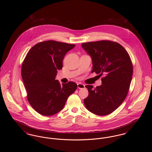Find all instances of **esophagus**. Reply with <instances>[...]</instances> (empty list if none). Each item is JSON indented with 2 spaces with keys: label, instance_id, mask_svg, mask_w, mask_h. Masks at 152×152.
Segmentation results:
<instances>
[{
  "label": "esophagus",
  "instance_id": "esophagus-1",
  "mask_svg": "<svg viewBox=\"0 0 152 152\" xmlns=\"http://www.w3.org/2000/svg\"><path fill=\"white\" fill-rule=\"evenodd\" d=\"M77 88L79 89H83V88H85V85L81 83H79V84H77Z\"/></svg>",
  "mask_w": 152,
  "mask_h": 152
}]
</instances>
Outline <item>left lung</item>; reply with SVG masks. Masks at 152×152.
I'll list each match as a JSON object with an SVG mask.
<instances>
[{
  "label": "left lung",
  "mask_w": 152,
  "mask_h": 152,
  "mask_svg": "<svg viewBox=\"0 0 152 152\" xmlns=\"http://www.w3.org/2000/svg\"><path fill=\"white\" fill-rule=\"evenodd\" d=\"M81 46L92 58V73L103 75L100 86L94 89L91 85L86 86L89 94L84 100L85 106L95 115H107L128 94L133 76L130 56L121 45L109 40L85 43Z\"/></svg>",
  "instance_id": "obj_1"
}]
</instances>
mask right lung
<instances>
[{
	"label": "right lung",
	"instance_id": "add662e5",
	"mask_svg": "<svg viewBox=\"0 0 152 152\" xmlns=\"http://www.w3.org/2000/svg\"><path fill=\"white\" fill-rule=\"evenodd\" d=\"M74 44L48 40L36 44L27 53L22 66V77L31 107L48 116L62 110L68 97L77 89L72 81L60 84L55 77L63 68L65 54Z\"/></svg>",
	"mask_w": 152,
	"mask_h": 152
}]
</instances>
